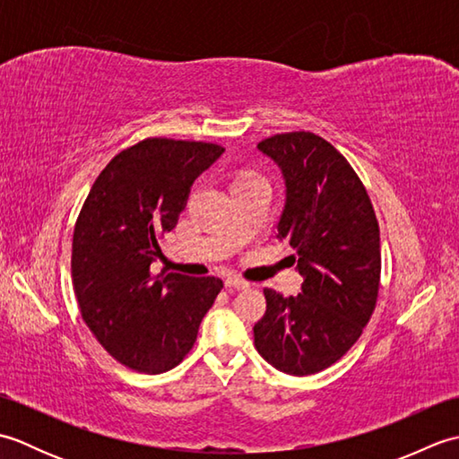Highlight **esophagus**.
Masks as SVG:
<instances>
[{
    "label": "esophagus",
    "mask_w": 459,
    "mask_h": 459,
    "mask_svg": "<svg viewBox=\"0 0 459 459\" xmlns=\"http://www.w3.org/2000/svg\"><path fill=\"white\" fill-rule=\"evenodd\" d=\"M224 286L232 288V290H247L248 281L242 280V278H237V276H227V278H224Z\"/></svg>",
    "instance_id": "34e87169"
}]
</instances>
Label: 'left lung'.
<instances>
[{
    "label": "left lung",
    "mask_w": 459,
    "mask_h": 459,
    "mask_svg": "<svg viewBox=\"0 0 459 459\" xmlns=\"http://www.w3.org/2000/svg\"><path fill=\"white\" fill-rule=\"evenodd\" d=\"M286 183L278 238L296 250L301 294L264 290L255 325L258 353L281 373L306 377L355 345L373 316L380 286L378 222L365 185L333 145L311 132L262 140Z\"/></svg>",
    "instance_id": "1"
}]
</instances>
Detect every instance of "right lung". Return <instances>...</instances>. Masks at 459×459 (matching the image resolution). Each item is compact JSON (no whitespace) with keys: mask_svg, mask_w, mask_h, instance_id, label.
I'll return each instance as SVG.
<instances>
[{"mask_svg":"<svg viewBox=\"0 0 459 459\" xmlns=\"http://www.w3.org/2000/svg\"><path fill=\"white\" fill-rule=\"evenodd\" d=\"M217 143L148 138L96 178L73 235V288L84 324L122 365L148 375L193 349L222 280L150 272L193 181L222 155Z\"/></svg>","mask_w":459,"mask_h":459,"instance_id":"obj_1","label":"right lung"}]
</instances>
